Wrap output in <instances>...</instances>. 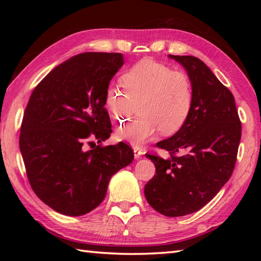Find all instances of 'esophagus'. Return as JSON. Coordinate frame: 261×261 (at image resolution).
<instances>
[{
	"instance_id": "esophagus-1",
	"label": "esophagus",
	"mask_w": 261,
	"mask_h": 261,
	"mask_svg": "<svg viewBox=\"0 0 261 261\" xmlns=\"http://www.w3.org/2000/svg\"><path fill=\"white\" fill-rule=\"evenodd\" d=\"M134 152H135V158L136 159H140L141 158V156H142V150L140 148H138V147H135L134 148Z\"/></svg>"
}]
</instances>
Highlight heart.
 Segmentation results:
<instances>
[{
	"label": "heart",
	"mask_w": 261,
	"mask_h": 261,
	"mask_svg": "<svg viewBox=\"0 0 261 261\" xmlns=\"http://www.w3.org/2000/svg\"><path fill=\"white\" fill-rule=\"evenodd\" d=\"M125 93L110 84L105 104L116 122H124L138 105L140 118L116 129L115 137L131 146L141 147L162 130L169 136L185 124L193 105V90L188 76L152 59H142L124 71Z\"/></svg>",
	"instance_id": "1"
}]
</instances>
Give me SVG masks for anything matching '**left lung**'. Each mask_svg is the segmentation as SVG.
Masks as SVG:
<instances>
[{"mask_svg":"<svg viewBox=\"0 0 261 261\" xmlns=\"http://www.w3.org/2000/svg\"><path fill=\"white\" fill-rule=\"evenodd\" d=\"M187 71L193 105L185 124L157 143L170 157H146L156 166V175L145 186L150 206L175 218L196 212L206 205L233 171L241 139V122L234 97L201 59L174 56ZM184 150L179 158L174 153Z\"/></svg>","mask_w":261,"mask_h":261,"instance_id":"obj_1","label":"left lung"}]
</instances>
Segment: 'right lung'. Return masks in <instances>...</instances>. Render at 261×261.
<instances>
[{
    "label": "right lung",
    "instance_id": "1",
    "mask_svg": "<svg viewBox=\"0 0 261 261\" xmlns=\"http://www.w3.org/2000/svg\"><path fill=\"white\" fill-rule=\"evenodd\" d=\"M123 64L122 54L76 55L39 83L28 102L19 141L28 179L58 213L80 216L97 207L111 177L134 160L123 142L95 147L112 132L105 91Z\"/></svg>",
    "mask_w": 261,
    "mask_h": 261
}]
</instances>
